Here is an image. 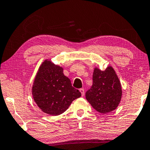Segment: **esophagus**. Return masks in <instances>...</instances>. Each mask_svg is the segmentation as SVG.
<instances>
[{
    "label": "esophagus",
    "mask_w": 150,
    "mask_h": 150,
    "mask_svg": "<svg viewBox=\"0 0 150 150\" xmlns=\"http://www.w3.org/2000/svg\"><path fill=\"white\" fill-rule=\"evenodd\" d=\"M80 92H81V95L82 96H84V95H85V91H84V89L83 88H81L80 90Z\"/></svg>",
    "instance_id": "1"
}]
</instances>
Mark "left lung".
I'll list each match as a JSON object with an SVG mask.
<instances>
[{
  "instance_id": "obj_1",
  "label": "left lung",
  "mask_w": 150,
  "mask_h": 150,
  "mask_svg": "<svg viewBox=\"0 0 150 150\" xmlns=\"http://www.w3.org/2000/svg\"><path fill=\"white\" fill-rule=\"evenodd\" d=\"M92 81V87L86 92V99L101 113L112 111L119 105L122 93L115 71L112 67H108L104 71L96 67Z\"/></svg>"
}]
</instances>
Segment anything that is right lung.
<instances>
[{
    "label": "right lung",
    "mask_w": 150,
    "mask_h": 150,
    "mask_svg": "<svg viewBox=\"0 0 150 150\" xmlns=\"http://www.w3.org/2000/svg\"><path fill=\"white\" fill-rule=\"evenodd\" d=\"M33 96L42 111L51 115L64 112L72 101L81 96L72 87L63 69L51 61L45 60L40 67L33 86Z\"/></svg>",
    "instance_id": "right-lung-1"
}]
</instances>
